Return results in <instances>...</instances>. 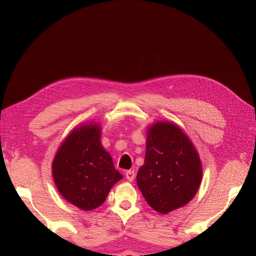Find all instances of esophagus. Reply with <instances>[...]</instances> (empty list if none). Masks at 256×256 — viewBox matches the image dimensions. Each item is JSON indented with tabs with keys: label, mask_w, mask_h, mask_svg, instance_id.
Wrapping results in <instances>:
<instances>
[{
	"label": "esophagus",
	"mask_w": 256,
	"mask_h": 256,
	"mask_svg": "<svg viewBox=\"0 0 256 256\" xmlns=\"http://www.w3.org/2000/svg\"><path fill=\"white\" fill-rule=\"evenodd\" d=\"M125 175H126V178H127V180H128L129 182H132V180H134L136 173H134V170H129V171H126Z\"/></svg>",
	"instance_id": "34e87169"
}]
</instances>
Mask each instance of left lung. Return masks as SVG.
Listing matches in <instances>:
<instances>
[{
    "label": "left lung",
    "instance_id": "8db88e82",
    "mask_svg": "<svg viewBox=\"0 0 256 256\" xmlns=\"http://www.w3.org/2000/svg\"><path fill=\"white\" fill-rule=\"evenodd\" d=\"M144 164L136 174L146 202L162 214L187 205L202 182L198 152L176 124L156 122L147 127Z\"/></svg>",
    "mask_w": 256,
    "mask_h": 256
}]
</instances>
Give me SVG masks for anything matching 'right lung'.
<instances>
[{"label": "right lung", "instance_id": "right-lung-1", "mask_svg": "<svg viewBox=\"0 0 256 256\" xmlns=\"http://www.w3.org/2000/svg\"><path fill=\"white\" fill-rule=\"evenodd\" d=\"M100 138L102 127L98 122L76 126L65 138L52 161V176L60 196L85 212L102 205L111 188L122 178Z\"/></svg>", "mask_w": 256, "mask_h": 256}]
</instances>
